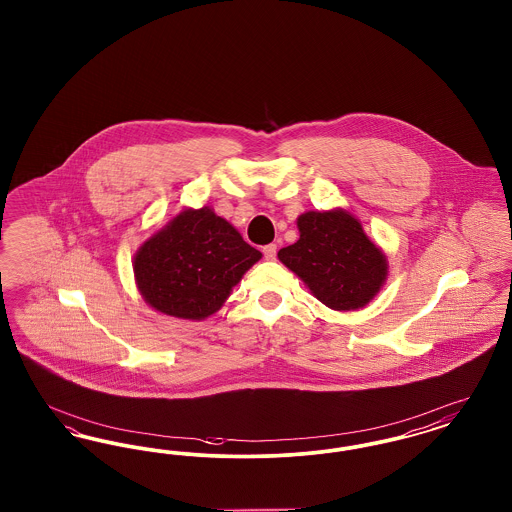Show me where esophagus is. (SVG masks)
<instances>
[{
	"mask_svg": "<svg viewBox=\"0 0 512 512\" xmlns=\"http://www.w3.org/2000/svg\"><path fill=\"white\" fill-rule=\"evenodd\" d=\"M263 255H265L267 261H274L276 259V244L265 245Z\"/></svg>",
	"mask_w": 512,
	"mask_h": 512,
	"instance_id": "esophagus-1",
	"label": "esophagus"
}]
</instances>
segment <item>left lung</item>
Returning a JSON list of instances; mask_svg holds the SVG:
<instances>
[{
    "label": "left lung",
    "mask_w": 512,
    "mask_h": 512,
    "mask_svg": "<svg viewBox=\"0 0 512 512\" xmlns=\"http://www.w3.org/2000/svg\"><path fill=\"white\" fill-rule=\"evenodd\" d=\"M299 240L278 259L297 274L320 303L334 311L363 309L388 278L384 251L345 209L307 211L297 217Z\"/></svg>",
    "instance_id": "8db88e82"
}]
</instances>
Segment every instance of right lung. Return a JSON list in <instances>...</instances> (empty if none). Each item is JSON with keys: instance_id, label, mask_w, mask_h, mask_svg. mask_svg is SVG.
Segmentation results:
<instances>
[{"instance_id": "obj_1", "label": "right lung", "mask_w": 512, "mask_h": 512, "mask_svg": "<svg viewBox=\"0 0 512 512\" xmlns=\"http://www.w3.org/2000/svg\"><path fill=\"white\" fill-rule=\"evenodd\" d=\"M261 257L211 207H186L140 245L132 268L149 307L169 317L205 320Z\"/></svg>"}]
</instances>
